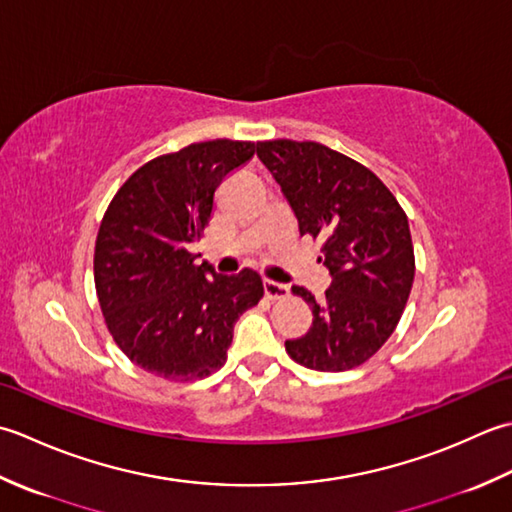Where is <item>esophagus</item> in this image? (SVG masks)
Returning a JSON list of instances; mask_svg holds the SVG:
<instances>
[{"label": "esophagus", "mask_w": 512, "mask_h": 512, "mask_svg": "<svg viewBox=\"0 0 512 512\" xmlns=\"http://www.w3.org/2000/svg\"><path fill=\"white\" fill-rule=\"evenodd\" d=\"M265 296L269 300H285L289 296V287L274 283V280H265Z\"/></svg>", "instance_id": "34e87169"}]
</instances>
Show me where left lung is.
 Here are the masks:
<instances>
[{
    "label": "left lung",
    "mask_w": 512,
    "mask_h": 512,
    "mask_svg": "<svg viewBox=\"0 0 512 512\" xmlns=\"http://www.w3.org/2000/svg\"><path fill=\"white\" fill-rule=\"evenodd\" d=\"M298 218L300 236L322 241L331 274L325 298L291 287L311 307V329L287 340L291 360L316 371H347L378 353L409 300L415 256L398 198L362 163L316 141H258Z\"/></svg>",
    "instance_id": "left-lung-1"
}]
</instances>
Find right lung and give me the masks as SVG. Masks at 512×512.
Instances as JSON below:
<instances>
[{
    "label": "right lung",
    "mask_w": 512,
    "mask_h": 512,
    "mask_svg": "<svg viewBox=\"0 0 512 512\" xmlns=\"http://www.w3.org/2000/svg\"><path fill=\"white\" fill-rule=\"evenodd\" d=\"M256 152L252 141H203L156 156L108 205L95 245V287L117 347L172 382L212 375L227 360L234 325L263 298L254 269L236 276L196 265L216 187Z\"/></svg>",
    "instance_id": "1"
}]
</instances>
